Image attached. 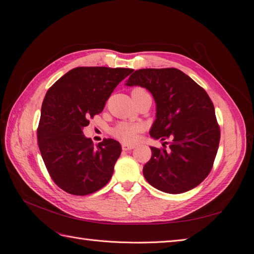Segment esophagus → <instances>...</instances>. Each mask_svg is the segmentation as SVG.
<instances>
[{"label":"esophagus","mask_w":254,"mask_h":254,"mask_svg":"<svg viewBox=\"0 0 254 254\" xmlns=\"http://www.w3.org/2000/svg\"><path fill=\"white\" fill-rule=\"evenodd\" d=\"M122 148H123V150L127 151V150L134 149L135 146H134V145H130V144H126V143H123V144H122Z\"/></svg>","instance_id":"1"}]
</instances>
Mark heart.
Here are the masks:
<instances>
[{
	"label": "heart",
	"mask_w": 254,
	"mask_h": 254,
	"mask_svg": "<svg viewBox=\"0 0 254 254\" xmlns=\"http://www.w3.org/2000/svg\"><path fill=\"white\" fill-rule=\"evenodd\" d=\"M142 90V89H140ZM142 131V125L135 123L122 122L112 129V135L123 142H134L137 134Z\"/></svg>",
	"instance_id": "obj_1"
}]
</instances>
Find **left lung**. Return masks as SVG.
Returning a JSON list of instances; mask_svg holds the SVG:
<instances>
[{"label":"left lung","instance_id":"8db88e82","mask_svg":"<svg viewBox=\"0 0 254 254\" xmlns=\"http://www.w3.org/2000/svg\"><path fill=\"white\" fill-rule=\"evenodd\" d=\"M126 86L147 89L156 102L152 139H171L170 147H150L143 167L147 182L168 194H181L199 186L212 170L220 139L214 105L206 92L175 67L141 68Z\"/></svg>","mask_w":254,"mask_h":254}]
</instances>
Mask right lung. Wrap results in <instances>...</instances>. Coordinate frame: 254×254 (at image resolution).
Instances as JSON below:
<instances>
[{
	"label": "right lung",
	"mask_w": 254,
	"mask_h": 254,
	"mask_svg": "<svg viewBox=\"0 0 254 254\" xmlns=\"http://www.w3.org/2000/svg\"><path fill=\"white\" fill-rule=\"evenodd\" d=\"M132 68L80 66L49 89L41 107L38 145L53 181L64 191L84 196L111 179L122 147L113 139L94 146L82 132L101 113L118 84Z\"/></svg>",
	"instance_id": "obj_1"
}]
</instances>
